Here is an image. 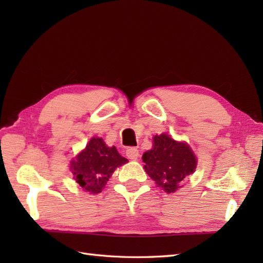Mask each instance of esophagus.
Instances as JSON below:
<instances>
[{"label":"esophagus","instance_id":"34e87169","mask_svg":"<svg viewBox=\"0 0 263 263\" xmlns=\"http://www.w3.org/2000/svg\"><path fill=\"white\" fill-rule=\"evenodd\" d=\"M126 155L127 157H128L129 159H132V160H136V159L138 158L139 156V151L137 148L135 147H130L126 150Z\"/></svg>","mask_w":263,"mask_h":263}]
</instances>
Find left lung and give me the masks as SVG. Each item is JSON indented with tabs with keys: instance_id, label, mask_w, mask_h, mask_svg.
Listing matches in <instances>:
<instances>
[{
	"instance_id": "left-lung-1",
	"label": "left lung",
	"mask_w": 263,
	"mask_h": 263,
	"mask_svg": "<svg viewBox=\"0 0 263 263\" xmlns=\"http://www.w3.org/2000/svg\"><path fill=\"white\" fill-rule=\"evenodd\" d=\"M153 141V148L142 155L145 171L158 187L174 193L195 171L196 157L186 142L176 141L166 134L156 135Z\"/></svg>"
}]
</instances>
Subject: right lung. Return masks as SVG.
<instances>
[{
	"mask_svg": "<svg viewBox=\"0 0 263 263\" xmlns=\"http://www.w3.org/2000/svg\"><path fill=\"white\" fill-rule=\"evenodd\" d=\"M128 162L116 147H107L100 137H93L85 149L72 159L70 169L80 186L92 194L102 192L116 168Z\"/></svg>",
	"mask_w": 263,
	"mask_h": 263,
	"instance_id": "obj_1",
	"label": "right lung"
}]
</instances>
